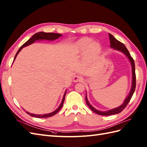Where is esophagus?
Returning a JSON list of instances; mask_svg holds the SVG:
<instances>
[{
  "instance_id": "esophagus-1",
  "label": "esophagus",
  "mask_w": 147,
  "mask_h": 147,
  "mask_svg": "<svg viewBox=\"0 0 147 147\" xmlns=\"http://www.w3.org/2000/svg\"><path fill=\"white\" fill-rule=\"evenodd\" d=\"M82 80H83L82 77L79 76V75H76V76H74L73 78V81L74 82H81Z\"/></svg>"
}]
</instances>
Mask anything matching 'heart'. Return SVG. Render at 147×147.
Listing matches in <instances>:
<instances>
[{
  "mask_svg": "<svg viewBox=\"0 0 147 147\" xmlns=\"http://www.w3.org/2000/svg\"><path fill=\"white\" fill-rule=\"evenodd\" d=\"M90 40L89 39H88V38L83 39L80 41V42L79 43L78 47L79 49H84L87 47L88 45L90 44ZM92 48L93 49L97 50L98 48V46L97 44H93L92 45Z\"/></svg>",
  "mask_w": 147,
  "mask_h": 147,
  "instance_id": "heart-1",
  "label": "heart"
}]
</instances>
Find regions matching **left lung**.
<instances>
[{
  "instance_id": "8db88e82",
  "label": "left lung",
  "mask_w": 147,
  "mask_h": 147,
  "mask_svg": "<svg viewBox=\"0 0 147 147\" xmlns=\"http://www.w3.org/2000/svg\"><path fill=\"white\" fill-rule=\"evenodd\" d=\"M109 37H110V44H111L110 47L111 48H114L116 50H119V51L123 52L125 55L128 57L130 61H131V65H132V87H131V92H130V93H129V95L127 96L126 99L125 100V101L124 102L123 104L122 105H121L120 107L116 108H115V109H113V110H111L110 111H100L98 110H97L89 103V102H88V100L87 98V96H86V103L88 105V107L90 108V110H92L94 112L97 113V114H98V115H103V116H110V115L118 114V113H119L122 111L126 107L127 104L130 102V100H131L132 95L134 94V91H135L136 86V71H135V63H134V60L132 58V57L131 56V54H130L129 52L128 51V50L127 49L126 47H125V46L124 45V44H123L122 42H121L120 41L117 40L113 35H111V34H109Z\"/></svg>"
}]
</instances>
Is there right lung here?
<instances>
[{"instance_id": "1", "label": "right lung", "mask_w": 147, "mask_h": 147, "mask_svg": "<svg viewBox=\"0 0 147 147\" xmlns=\"http://www.w3.org/2000/svg\"><path fill=\"white\" fill-rule=\"evenodd\" d=\"M61 36V34H57V33H53V32H37L36 34H34L33 35L30 39H29L28 41H26L22 46H21L20 48L19 49V50H18L17 53H16L15 57L14 58L13 61L15 60L16 57L17 56V55L18 54V53L20 52V50H22L23 47H26L27 45H30L32 43H34L36 40H43V39H45V40H55L57 39H58V37H60ZM66 94V91L65 92V93L64 94L62 102L60 105L59 106L56 110L54 111L53 112L49 113V114H45V115H34V114H32V113H28L27 111H26V113H27V114H28L29 115H30L31 116L34 117V118H49V117H51L53 115H55L56 113H57L58 111L60 110V109L61 108L63 105L64 101H65V95Z\"/></svg>"}]
</instances>
